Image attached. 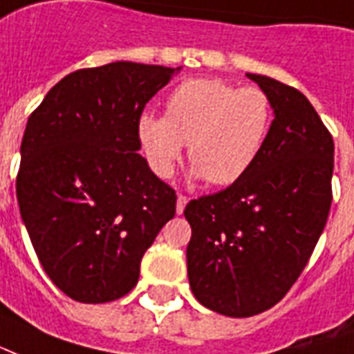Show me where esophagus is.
Returning <instances> with one entry per match:
<instances>
[{"instance_id": "obj_1", "label": "esophagus", "mask_w": 354, "mask_h": 354, "mask_svg": "<svg viewBox=\"0 0 354 354\" xmlns=\"http://www.w3.org/2000/svg\"><path fill=\"white\" fill-rule=\"evenodd\" d=\"M185 204H187V197H184V195H178V201H176V214H184Z\"/></svg>"}]
</instances>
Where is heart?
<instances>
[{
  "instance_id": "1",
  "label": "heart",
  "mask_w": 354,
  "mask_h": 354,
  "mask_svg": "<svg viewBox=\"0 0 354 354\" xmlns=\"http://www.w3.org/2000/svg\"><path fill=\"white\" fill-rule=\"evenodd\" d=\"M274 104L261 88H236L216 78L180 84L165 104V118L144 112L137 137L157 178H170L184 144L191 176L214 185L238 182L257 163L270 137Z\"/></svg>"
}]
</instances>
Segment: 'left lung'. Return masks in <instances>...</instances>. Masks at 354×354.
I'll use <instances>...</instances> for the list:
<instances>
[{"label": "left lung", "mask_w": 354, "mask_h": 354, "mask_svg": "<svg viewBox=\"0 0 354 354\" xmlns=\"http://www.w3.org/2000/svg\"><path fill=\"white\" fill-rule=\"evenodd\" d=\"M245 77L274 104L268 142L245 176L184 210L191 290L204 308L227 317L257 315L287 295L332 203L334 140L315 109L274 78Z\"/></svg>", "instance_id": "8db88e82"}]
</instances>
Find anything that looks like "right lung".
<instances>
[{"label":"right lung","instance_id":"obj_1","mask_svg":"<svg viewBox=\"0 0 354 354\" xmlns=\"http://www.w3.org/2000/svg\"><path fill=\"white\" fill-rule=\"evenodd\" d=\"M182 67L114 62L71 73L30 116L17 198L33 250L57 289L77 302L127 295L176 193L140 151L144 106Z\"/></svg>","mask_w":354,"mask_h":354}]
</instances>
